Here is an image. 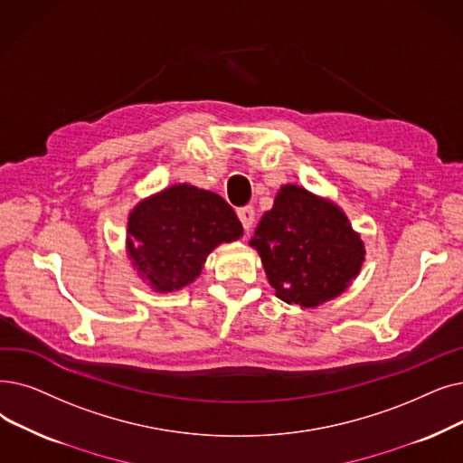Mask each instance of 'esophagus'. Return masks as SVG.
I'll return each instance as SVG.
<instances>
[{
	"label": "esophagus",
	"mask_w": 463,
	"mask_h": 463,
	"mask_svg": "<svg viewBox=\"0 0 463 463\" xmlns=\"http://www.w3.org/2000/svg\"><path fill=\"white\" fill-rule=\"evenodd\" d=\"M238 219H240V223H242L244 231L250 232L251 227H253V221H255V210H253L251 206L240 208V210H238Z\"/></svg>",
	"instance_id": "34e87169"
}]
</instances>
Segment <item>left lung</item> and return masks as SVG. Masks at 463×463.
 I'll list each match as a JSON object with an SVG mask.
<instances>
[{
    "mask_svg": "<svg viewBox=\"0 0 463 463\" xmlns=\"http://www.w3.org/2000/svg\"><path fill=\"white\" fill-rule=\"evenodd\" d=\"M250 246L276 297L300 308H316L345 293L367 253L343 208L295 184L278 189Z\"/></svg>",
    "mask_w": 463,
    "mask_h": 463,
    "instance_id": "1",
    "label": "left lung"
}]
</instances>
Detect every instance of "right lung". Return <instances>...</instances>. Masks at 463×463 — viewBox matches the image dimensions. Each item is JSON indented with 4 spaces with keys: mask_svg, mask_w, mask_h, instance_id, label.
Returning a JSON list of instances; mask_svg holds the SVG:
<instances>
[{
    "mask_svg": "<svg viewBox=\"0 0 463 463\" xmlns=\"http://www.w3.org/2000/svg\"><path fill=\"white\" fill-rule=\"evenodd\" d=\"M242 234L223 196L175 184L132 208L125 248L132 269L153 291L174 293L193 284L217 246Z\"/></svg>",
    "mask_w": 463,
    "mask_h": 463,
    "instance_id": "obj_1",
    "label": "right lung"
}]
</instances>
